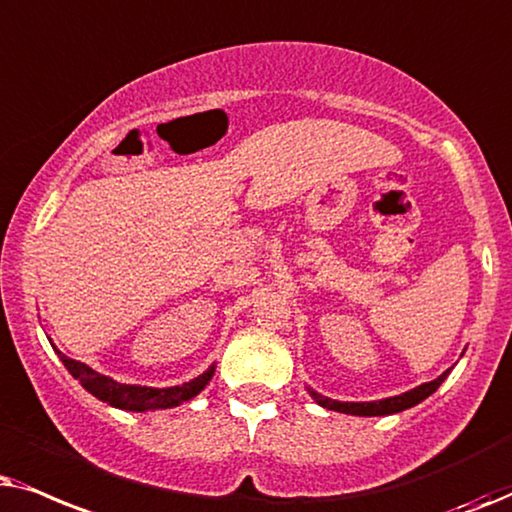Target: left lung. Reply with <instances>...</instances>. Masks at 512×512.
Listing matches in <instances>:
<instances>
[{"label":"left lung","instance_id":"8db88e82","mask_svg":"<svg viewBox=\"0 0 512 512\" xmlns=\"http://www.w3.org/2000/svg\"><path fill=\"white\" fill-rule=\"evenodd\" d=\"M449 374V370L445 374H440L438 379L428 381V384H421L414 388V391H407L403 395H395V398H386V400H377V403H339V400H330L325 395L313 393V400L318 405L327 407V410H335V412H344V414H356V417H384V414H395V412H403L407 407L419 405L421 400H426L428 395L438 391V386L445 381V377Z\"/></svg>","mask_w":512,"mask_h":512}]
</instances>
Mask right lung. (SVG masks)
Wrapping results in <instances>:
<instances>
[{"label":"right lung","instance_id":"right-lung-1","mask_svg":"<svg viewBox=\"0 0 512 512\" xmlns=\"http://www.w3.org/2000/svg\"><path fill=\"white\" fill-rule=\"evenodd\" d=\"M63 365L67 367V372L72 374L74 379L81 381V386L86 388L88 393H93L98 400H105V403L121 407V410H135V412H145V410H166V407H175L185 400L194 398L196 393L203 391V386L208 384L210 377H213V367L208 372H203L201 377H196L194 381L182 386H173V388H149V386H128V384H119V381L102 377L91 367L79 363V360H72L58 353Z\"/></svg>","mask_w":512,"mask_h":512}]
</instances>
